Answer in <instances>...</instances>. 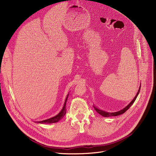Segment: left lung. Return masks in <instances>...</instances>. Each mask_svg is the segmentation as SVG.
<instances>
[{"mask_svg": "<svg viewBox=\"0 0 156 156\" xmlns=\"http://www.w3.org/2000/svg\"><path fill=\"white\" fill-rule=\"evenodd\" d=\"M140 87H141V85H140V87H139V89L138 90V92L136 93V95H135V97H134V99L132 100V101L127 106H126L125 108H124L122 109L119 111H117V112H106V111H104L103 110H101V109H99V108H97L96 107H95V106H94V108L95 109V110L99 113V114H101V116H104V117H112V116H119V115H121V114L125 113L130 107L132 106V105L134 103V102L135 101L136 97L139 94V92H140Z\"/></svg>", "mask_w": 156, "mask_h": 156, "instance_id": "obj_1", "label": "left lung"}]
</instances>
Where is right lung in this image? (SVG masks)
Returning a JSON list of instances; mask_svg holds the SVG:
<instances>
[{"mask_svg":"<svg viewBox=\"0 0 156 156\" xmlns=\"http://www.w3.org/2000/svg\"><path fill=\"white\" fill-rule=\"evenodd\" d=\"M68 95L69 94H68L66 98V100H65V102L64 104L63 108L62 109V110L60 111L59 113H58L57 114L56 116L51 118H48L43 121H35L37 123H40V124H51V123H54V122H57L59 121L62 118H63V117L64 116V115L66 113V102L68 100Z\"/></svg>","mask_w":156,"mask_h":156,"instance_id":"right-lung-1","label":"right lung"}]
</instances>
